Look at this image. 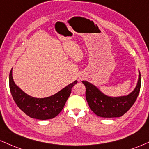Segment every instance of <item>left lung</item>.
<instances>
[{"mask_svg": "<svg viewBox=\"0 0 149 149\" xmlns=\"http://www.w3.org/2000/svg\"><path fill=\"white\" fill-rule=\"evenodd\" d=\"M86 87V98L90 108L96 115L102 118H118L126 113L136 101L141 88V74L136 88L127 96L109 97L103 94L94 85L82 81Z\"/></svg>", "mask_w": 149, "mask_h": 149, "instance_id": "obj_1", "label": "left lung"}]
</instances>
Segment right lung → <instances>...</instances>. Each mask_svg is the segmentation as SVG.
Segmentation results:
<instances>
[{
  "label": "right lung",
  "mask_w": 149,
  "mask_h": 149,
  "mask_svg": "<svg viewBox=\"0 0 149 149\" xmlns=\"http://www.w3.org/2000/svg\"><path fill=\"white\" fill-rule=\"evenodd\" d=\"M77 83V81H74L51 96L36 98L26 94L15 84L12 70L9 74L10 90L17 106L30 118L38 120L52 119L59 114Z\"/></svg>",
  "instance_id": "obj_1"
}]
</instances>
